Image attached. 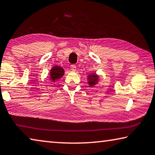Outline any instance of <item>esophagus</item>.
<instances>
[{"instance_id":"1","label":"esophagus","mask_w":155,"mask_h":155,"mask_svg":"<svg viewBox=\"0 0 155 155\" xmlns=\"http://www.w3.org/2000/svg\"><path fill=\"white\" fill-rule=\"evenodd\" d=\"M70 68H71V70H72V71H73V72H75L76 69H77V67H76V65H72Z\"/></svg>"}]
</instances>
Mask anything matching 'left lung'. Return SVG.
<instances>
[{"label": "left lung", "instance_id": "obj_1", "mask_svg": "<svg viewBox=\"0 0 155 155\" xmlns=\"http://www.w3.org/2000/svg\"><path fill=\"white\" fill-rule=\"evenodd\" d=\"M87 83L89 84V86L93 87L98 83V81L99 80V77L96 73H92L87 76Z\"/></svg>", "mask_w": 155, "mask_h": 155}]
</instances>
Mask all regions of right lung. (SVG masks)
Listing matches in <instances>:
<instances>
[{
	"label": "right lung",
	"mask_w": 155,
	"mask_h": 155,
	"mask_svg": "<svg viewBox=\"0 0 155 155\" xmlns=\"http://www.w3.org/2000/svg\"><path fill=\"white\" fill-rule=\"evenodd\" d=\"M65 71L60 66L55 65L52 67L51 69L50 72V79L52 82H54L56 80H58L63 77V74H64Z\"/></svg>",
	"instance_id": "1"
}]
</instances>
